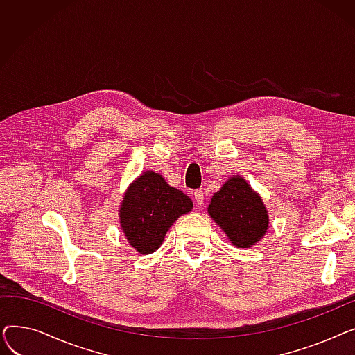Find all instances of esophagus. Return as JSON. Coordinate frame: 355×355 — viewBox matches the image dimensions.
<instances>
[{
    "mask_svg": "<svg viewBox=\"0 0 355 355\" xmlns=\"http://www.w3.org/2000/svg\"><path fill=\"white\" fill-rule=\"evenodd\" d=\"M194 201H196V204L198 207H201L202 204H204V193H202V190H196L194 191Z\"/></svg>",
    "mask_w": 355,
    "mask_h": 355,
    "instance_id": "esophagus-1",
    "label": "esophagus"
}]
</instances>
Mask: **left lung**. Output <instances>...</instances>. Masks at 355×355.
Here are the masks:
<instances>
[{"label":"left lung","mask_w":355,"mask_h":355,"mask_svg":"<svg viewBox=\"0 0 355 355\" xmlns=\"http://www.w3.org/2000/svg\"><path fill=\"white\" fill-rule=\"evenodd\" d=\"M209 214L240 249L252 248L269 227V216L262 197L239 175L230 177L214 193Z\"/></svg>","instance_id":"1"}]
</instances>
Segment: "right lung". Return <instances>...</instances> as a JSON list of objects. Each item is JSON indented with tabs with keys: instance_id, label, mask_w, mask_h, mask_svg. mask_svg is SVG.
Segmentation results:
<instances>
[{
	"instance_id": "add662e5",
	"label": "right lung",
	"mask_w": 355,
	"mask_h": 355,
	"mask_svg": "<svg viewBox=\"0 0 355 355\" xmlns=\"http://www.w3.org/2000/svg\"><path fill=\"white\" fill-rule=\"evenodd\" d=\"M191 209L189 196L168 185L162 175L145 171L123 196L119 209L121 227L138 253L151 254L162 245L173 223Z\"/></svg>"
}]
</instances>
